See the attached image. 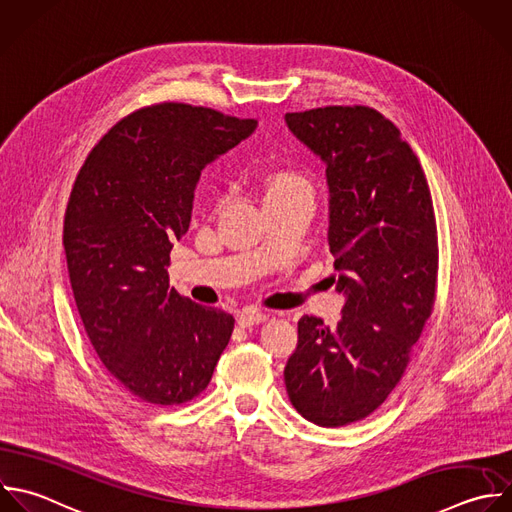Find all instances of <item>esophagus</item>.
I'll list each match as a JSON object with an SVG mask.
<instances>
[{
  "mask_svg": "<svg viewBox=\"0 0 512 512\" xmlns=\"http://www.w3.org/2000/svg\"><path fill=\"white\" fill-rule=\"evenodd\" d=\"M268 320V314L260 312V310H242L238 314V324L248 328V326H254V324H262Z\"/></svg>",
  "mask_w": 512,
  "mask_h": 512,
  "instance_id": "1",
  "label": "esophagus"
}]
</instances>
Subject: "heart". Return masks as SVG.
<instances>
[{"mask_svg":"<svg viewBox=\"0 0 512 512\" xmlns=\"http://www.w3.org/2000/svg\"><path fill=\"white\" fill-rule=\"evenodd\" d=\"M266 184V198H276L282 194H290V192H298V190H310L308 182L296 174V172H274L268 174L264 178Z\"/></svg>","mask_w":512,"mask_h":512,"instance_id":"heart-1","label":"heart"}]
</instances>
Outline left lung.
<instances>
[{
    "label": "left lung",
    "instance_id": "8db88e82",
    "mask_svg": "<svg viewBox=\"0 0 512 512\" xmlns=\"http://www.w3.org/2000/svg\"><path fill=\"white\" fill-rule=\"evenodd\" d=\"M284 120L326 166L328 244L346 298L334 328L298 320L284 382L306 420L344 426L386 400L432 312L434 208L416 154L380 112L328 106Z\"/></svg>",
    "mask_w": 512,
    "mask_h": 512
}]
</instances>
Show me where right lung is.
Wrapping results in <instances>:
<instances>
[{"instance_id": "1", "label": "right lung", "mask_w": 512, "mask_h": 512, "mask_svg": "<svg viewBox=\"0 0 512 512\" xmlns=\"http://www.w3.org/2000/svg\"><path fill=\"white\" fill-rule=\"evenodd\" d=\"M256 126L188 104L144 108L96 144L76 178L64 220L76 306L102 364L144 402L198 396L230 342L232 314L180 296L166 266L202 170Z\"/></svg>"}]
</instances>
